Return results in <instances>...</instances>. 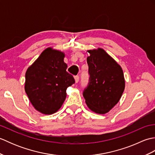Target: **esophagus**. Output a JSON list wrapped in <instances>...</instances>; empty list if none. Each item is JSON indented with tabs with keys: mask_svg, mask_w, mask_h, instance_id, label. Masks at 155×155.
<instances>
[{
	"mask_svg": "<svg viewBox=\"0 0 155 155\" xmlns=\"http://www.w3.org/2000/svg\"><path fill=\"white\" fill-rule=\"evenodd\" d=\"M74 80H75V83H77L78 81H79V77L78 76H75L74 77Z\"/></svg>",
	"mask_w": 155,
	"mask_h": 155,
	"instance_id": "esophagus-1",
	"label": "esophagus"
}]
</instances>
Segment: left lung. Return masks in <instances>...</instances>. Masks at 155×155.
<instances>
[{
    "label": "left lung",
    "instance_id": "8db88e82",
    "mask_svg": "<svg viewBox=\"0 0 155 155\" xmlns=\"http://www.w3.org/2000/svg\"><path fill=\"white\" fill-rule=\"evenodd\" d=\"M90 74L83 97L88 108L98 114L111 110L121 98L125 87L123 69L103 48L88 51Z\"/></svg>",
    "mask_w": 155,
    "mask_h": 155
}]
</instances>
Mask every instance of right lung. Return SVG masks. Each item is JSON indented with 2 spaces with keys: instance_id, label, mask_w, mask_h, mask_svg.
<instances>
[{
  "instance_id": "obj_1",
  "label": "right lung",
  "mask_w": 155,
  "mask_h": 155,
  "mask_svg": "<svg viewBox=\"0 0 155 155\" xmlns=\"http://www.w3.org/2000/svg\"><path fill=\"white\" fill-rule=\"evenodd\" d=\"M64 54L48 48L25 74V90L32 106L45 114H53L63 104L67 88L75 83L67 71Z\"/></svg>"
}]
</instances>
